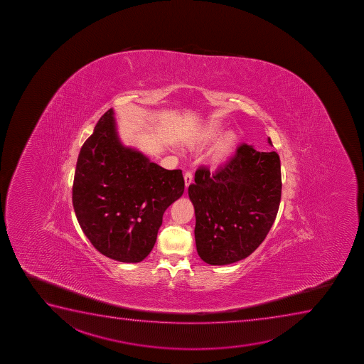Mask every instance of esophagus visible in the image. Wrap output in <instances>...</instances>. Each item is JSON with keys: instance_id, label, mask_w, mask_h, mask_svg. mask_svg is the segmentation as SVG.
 <instances>
[{"instance_id": "1", "label": "esophagus", "mask_w": 364, "mask_h": 364, "mask_svg": "<svg viewBox=\"0 0 364 364\" xmlns=\"http://www.w3.org/2000/svg\"><path fill=\"white\" fill-rule=\"evenodd\" d=\"M184 180L185 186H186V188H188V185L193 183V173H191V171H186V173H185Z\"/></svg>"}]
</instances>
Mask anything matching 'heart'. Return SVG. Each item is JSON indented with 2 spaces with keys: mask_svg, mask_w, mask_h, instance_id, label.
I'll return each instance as SVG.
<instances>
[{
  "mask_svg": "<svg viewBox=\"0 0 364 364\" xmlns=\"http://www.w3.org/2000/svg\"><path fill=\"white\" fill-rule=\"evenodd\" d=\"M222 132V123L212 120L198 127L188 140V145L193 149H203L217 140L208 152V163L214 168L220 167L231 159L239 142V135L234 130H228L221 136Z\"/></svg>",
  "mask_w": 364,
  "mask_h": 364,
  "instance_id": "obj_1",
  "label": "heart"
}]
</instances>
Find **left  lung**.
Returning a JSON list of instances; mask_svg holds the SVG:
<instances>
[{"mask_svg": "<svg viewBox=\"0 0 364 364\" xmlns=\"http://www.w3.org/2000/svg\"><path fill=\"white\" fill-rule=\"evenodd\" d=\"M188 197L202 261L210 265L241 261L263 242L277 218L282 198L279 154L242 144L214 173L198 168Z\"/></svg>", "mask_w": 364, "mask_h": 364, "instance_id": "left-lung-1", "label": "left lung"}]
</instances>
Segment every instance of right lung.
Instances as JSON below:
<instances>
[{
    "mask_svg": "<svg viewBox=\"0 0 364 364\" xmlns=\"http://www.w3.org/2000/svg\"><path fill=\"white\" fill-rule=\"evenodd\" d=\"M108 109L82 145L73 183L79 225L103 256L137 263L152 251L163 213L184 193L180 169L167 171L127 147Z\"/></svg>",
    "mask_w": 364,
    "mask_h": 364,
    "instance_id": "add662e5",
    "label": "right lung"
}]
</instances>
